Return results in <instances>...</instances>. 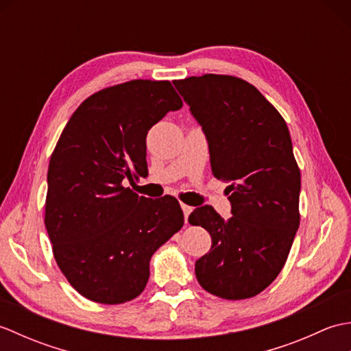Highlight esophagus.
<instances>
[{
	"instance_id": "1",
	"label": "esophagus",
	"mask_w": 351,
	"mask_h": 351,
	"mask_svg": "<svg viewBox=\"0 0 351 351\" xmlns=\"http://www.w3.org/2000/svg\"><path fill=\"white\" fill-rule=\"evenodd\" d=\"M181 208H182V211H184V219H185V223H187V221H189V215L191 214L193 208H191V206H189V205H185V204H181Z\"/></svg>"
}]
</instances>
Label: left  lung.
Listing matches in <instances>:
<instances>
[{
	"mask_svg": "<svg viewBox=\"0 0 351 351\" xmlns=\"http://www.w3.org/2000/svg\"><path fill=\"white\" fill-rule=\"evenodd\" d=\"M173 84L205 132L213 175L230 184L232 217L213 206L189 217L213 240L196 261L197 282L220 299H250L278 278L300 225V169L288 126L241 78L205 73Z\"/></svg>",
	"mask_w": 351,
	"mask_h": 351,
	"instance_id": "8db88e82",
	"label": "left lung"
}]
</instances>
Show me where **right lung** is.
<instances>
[{"label":"right lung","instance_id":"obj_1","mask_svg":"<svg viewBox=\"0 0 351 351\" xmlns=\"http://www.w3.org/2000/svg\"><path fill=\"white\" fill-rule=\"evenodd\" d=\"M181 107L170 81H126L88 96L57 141L45 226L57 265L88 300L136 299L152 255L184 225L175 197L152 200L123 185L147 171V131Z\"/></svg>","mask_w":351,"mask_h":351}]
</instances>
